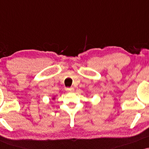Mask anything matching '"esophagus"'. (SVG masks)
<instances>
[{
	"instance_id": "obj_1",
	"label": "esophagus",
	"mask_w": 149,
	"mask_h": 149,
	"mask_svg": "<svg viewBox=\"0 0 149 149\" xmlns=\"http://www.w3.org/2000/svg\"><path fill=\"white\" fill-rule=\"evenodd\" d=\"M66 90L68 92H72V91H74V88L73 87H66Z\"/></svg>"
}]
</instances>
